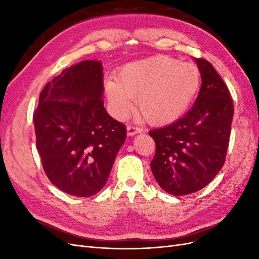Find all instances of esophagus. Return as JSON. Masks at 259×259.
<instances>
[{
  "label": "esophagus",
  "instance_id": "esophagus-1",
  "mask_svg": "<svg viewBox=\"0 0 259 259\" xmlns=\"http://www.w3.org/2000/svg\"><path fill=\"white\" fill-rule=\"evenodd\" d=\"M126 130H127V135L128 136H134V135L138 134V133H142L143 132V130L140 128V127L135 126V125H131V124L127 125Z\"/></svg>",
  "mask_w": 259,
  "mask_h": 259
}]
</instances>
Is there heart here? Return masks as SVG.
I'll use <instances>...</instances> for the list:
<instances>
[{"label":"heart","mask_w":259,"mask_h":259,"mask_svg":"<svg viewBox=\"0 0 259 259\" xmlns=\"http://www.w3.org/2000/svg\"><path fill=\"white\" fill-rule=\"evenodd\" d=\"M200 84L201 72L195 65L155 56L125 65L105 89L115 116L126 115L137 97V111L146 122L165 124L187 110Z\"/></svg>","instance_id":"b5f03b06"}]
</instances>
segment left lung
Returning <instances> with one entry per match:
<instances>
[{
    "label": "left lung",
    "mask_w": 259,
    "mask_h": 259,
    "mask_svg": "<svg viewBox=\"0 0 259 259\" xmlns=\"http://www.w3.org/2000/svg\"><path fill=\"white\" fill-rule=\"evenodd\" d=\"M195 61L202 85L193 107L182 119L149 132L155 143L152 174L173 195L207 186L224 166L229 146L234 112L230 92L210 62Z\"/></svg>",
    "instance_id": "left-lung-1"
}]
</instances>
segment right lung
Returning <instances> with one entry per match:
<instances>
[{
    "label": "right lung",
    "instance_id": "right-lung-1",
    "mask_svg": "<svg viewBox=\"0 0 259 259\" xmlns=\"http://www.w3.org/2000/svg\"><path fill=\"white\" fill-rule=\"evenodd\" d=\"M101 62L84 60L45 85L33 113L36 149L58 189L92 197L103 189L126 126L104 107Z\"/></svg>",
    "mask_w": 259,
    "mask_h": 259
}]
</instances>
